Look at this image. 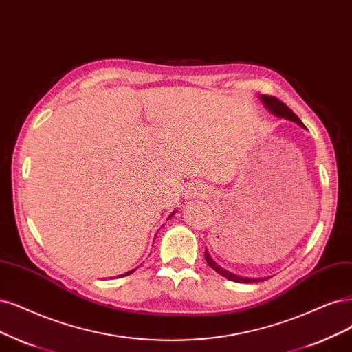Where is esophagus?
Masks as SVG:
<instances>
[{
  "label": "esophagus",
  "mask_w": 352,
  "mask_h": 352,
  "mask_svg": "<svg viewBox=\"0 0 352 352\" xmlns=\"http://www.w3.org/2000/svg\"><path fill=\"white\" fill-rule=\"evenodd\" d=\"M200 191L196 188V187H188L186 191H184V196L187 199H194L196 196H199Z\"/></svg>",
  "instance_id": "esophagus-1"
}]
</instances>
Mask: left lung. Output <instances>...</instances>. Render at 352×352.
Wrapping results in <instances>:
<instances>
[{"mask_svg": "<svg viewBox=\"0 0 352 352\" xmlns=\"http://www.w3.org/2000/svg\"><path fill=\"white\" fill-rule=\"evenodd\" d=\"M261 100L264 101L267 109H268L272 114H277V116H280V117H284V119H289V120L297 123L298 126L305 127V124L302 123V120L298 119V117L292 111V109H289L287 106H285V104H284L281 100H278L277 97L263 94V96H261ZM204 258H206L207 264H209V267H212L216 272H219L220 276H223L225 278H228V280H230V281H236V283H258V281H264V278H246V277H239V276H236V274H232V272H229V271H226V270H223V268H220V267L213 261V259L210 258V255H209V252H207V250L204 251Z\"/></svg>", "mask_w": 352, "mask_h": 352, "instance_id": "obj_1", "label": "left lung"}]
</instances>
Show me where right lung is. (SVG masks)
Returning <instances> with one entry per match:
<instances>
[{
	"label": "right lung",
	"instance_id": "obj_1",
	"mask_svg": "<svg viewBox=\"0 0 352 352\" xmlns=\"http://www.w3.org/2000/svg\"><path fill=\"white\" fill-rule=\"evenodd\" d=\"M173 214V213H171ZM132 272H135V270H132V271H129V272H126V274H122L120 277H124V276H129V274H132Z\"/></svg>",
	"mask_w": 352,
	"mask_h": 352
}]
</instances>
